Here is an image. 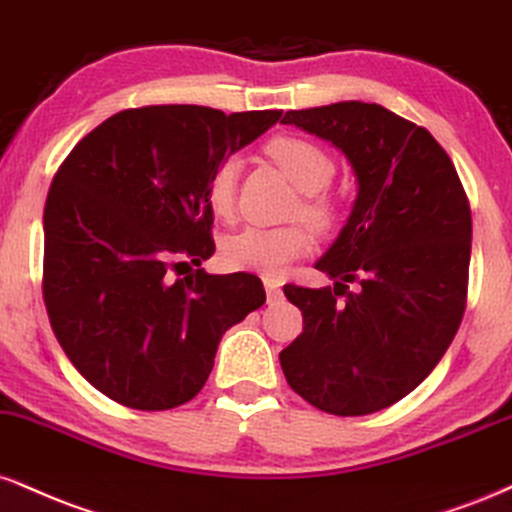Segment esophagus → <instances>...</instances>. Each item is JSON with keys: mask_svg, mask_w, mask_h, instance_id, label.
Masks as SVG:
<instances>
[{"mask_svg": "<svg viewBox=\"0 0 512 512\" xmlns=\"http://www.w3.org/2000/svg\"><path fill=\"white\" fill-rule=\"evenodd\" d=\"M264 291H267L269 303H276V300H281V295H283L281 286L274 279H264Z\"/></svg>", "mask_w": 512, "mask_h": 512, "instance_id": "34e87169", "label": "esophagus"}]
</instances>
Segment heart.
<instances>
[{
    "mask_svg": "<svg viewBox=\"0 0 512 512\" xmlns=\"http://www.w3.org/2000/svg\"><path fill=\"white\" fill-rule=\"evenodd\" d=\"M264 152L300 190L295 214H303L317 229H331L338 219L336 200L326 193V183L334 176L331 157L312 140L295 135H276L264 145ZM238 171V159L224 157L207 178V205L219 219H229L236 209ZM310 248L312 236L303 224L248 226L224 240L221 262L231 272H252L276 279Z\"/></svg>",
    "mask_w": 512,
    "mask_h": 512,
    "instance_id": "obj_1",
    "label": "heart"
}]
</instances>
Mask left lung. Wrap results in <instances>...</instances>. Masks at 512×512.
<instances>
[{"instance_id":"8db88e82","label":"left lung","mask_w":512,"mask_h":512,"mask_svg":"<svg viewBox=\"0 0 512 512\" xmlns=\"http://www.w3.org/2000/svg\"><path fill=\"white\" fill-rule=\"evenodd\" d=\"M281 121L329 140L357 181L346 226L315 264L334 288L283 286L303 334L279 353L281 369L315 408L369 415L415 391L451 346L467 300L470 205L434 135L381 104L336 102Z\"/></svg>"}]
</instances>
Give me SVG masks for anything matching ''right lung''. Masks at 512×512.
Wrapping results in <instances>:
<instances>
[{
    "label": "right lung",
    "instance_id": "add662e5",
    "mask_svg": "<svg viewBox=\"0 0 512 512\" xmlns=\"http://www.w3.org/2000/svg\"><path fill=\"white\" fill-rule=\"evenodd\" d=\"M281 112L159 104L109 116L59 166L42 293L73 367L116 403L169 410L200 393L226 329L264 305L252 274H193L214 255L207 178Z\"/></svg>",
    "mask_w": 512,
    "mask_h": 512
}]
</instances>
